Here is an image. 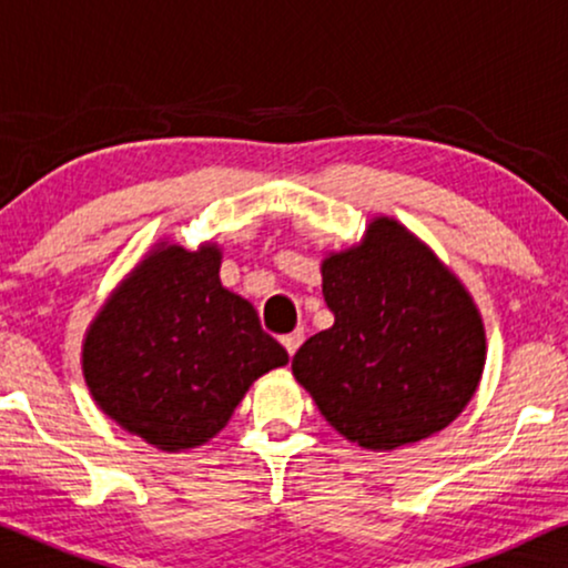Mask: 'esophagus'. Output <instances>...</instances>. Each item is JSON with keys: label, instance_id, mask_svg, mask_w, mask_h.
<instances>
[{"label": "esophagus", "instance_id": "1", "mask_svg": "<svg viewBox=\"0 0 568 568\" xmlns=\"http://www.w3.org/2000/svg\"><path fill=\"white\" fill-rule=\"evenodd\" d=\"M280 343L285 345V351H288V355H293L301 347V343H304V329H293L288 332V335L280 337Z\"/></svg>", "mask_w": 568, "mask_h": 568}]
</instances>
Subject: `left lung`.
I'll return each mask as SVG.
<instances>
[{
    "mask_svg": "<svg viewBox=\"0 0 568 568\" xmlns=\"http://www.w3.org/2000/svg\"><path fill=\"white\" fill-rule=\"evenodd\" d=\"M335 324L293 355V376L347 442L392 452L447 428L486 366V329L459 277L395 217L322 262Z\"/></svg>",
    "mask_w": 568,
    "mask_h": 568,
    "instance_id": "obj_1",
    "label": "left lung"
}]
</instances>
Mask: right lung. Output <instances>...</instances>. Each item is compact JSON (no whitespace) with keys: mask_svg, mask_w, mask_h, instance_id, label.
Here are the masks:
<instances>
[{"mask_svg":"<svg viewBox=\"0 0 568 568\" xmlns=\"http://www.w3.org/2000/svg\"><path fill=\"white\" fill-rule=\"evenodd\" d=\"M221 248L161 241L105 298L82 343L95 405L163 452L225 428L248 387L288 353L221 283Z\"/></svg>","mask_w":568,"mask_h":568,"instance_id":"obj_1","label":"right lung"}]
</instances>
